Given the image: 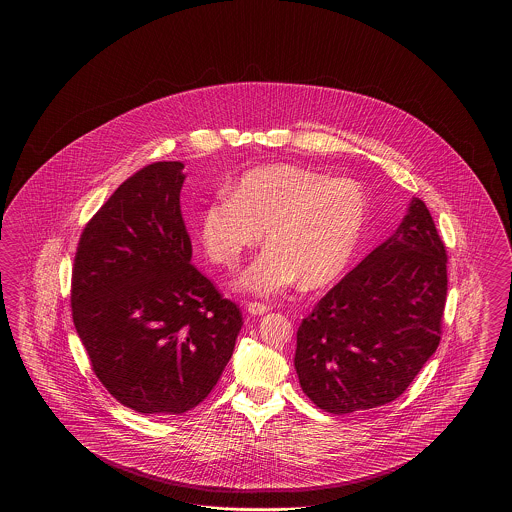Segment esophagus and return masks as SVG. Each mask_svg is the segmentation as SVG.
<instances>
[{
  "instance_id": "esophagus-1",
  "label": "esophagus",
  "mask_w": 512,
  "mask_h": 512,
  "mask_svg": "<svg viewBox=\"0 0 512 512\" xmlns=\"http://www.w3.org/2000/svg\"><path fill=\"white\" fill-rule=\"evenodd\" d=\"M267 311L268 307L267 305H263V303H249V305H247V313H249L251 317H261V315H265Z\"/></svg>"
}]
</instances>
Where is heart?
<instances>
[{
    "label": "heart",
    "mask_w": 512,
    "mask_h": 512,
    "mask_svg": "<svg viewBox=\"0 0 512 512\" xmlns=\"http://www.w3.org/2000/svg\"><path fill=\"white\" fill-rule=\"evenodd\" d=\"M368 195L351 178H330L292 165L245 172L199 215L205 255L219 267H234L251 247H268L242 270L236 292L272 297L301 278L309 290L336 282L365 238Z\"/></svg>",
    "instance_id": "heart-1"
}]
</instances>
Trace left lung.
I'll list each match as a JSON object with an SVG mask.
<instances>
[{
	"instance_id": "8db88e82",
	"label": "left lung",
	"mask_w": 512,
	"mask_h": 512,
	"mask_svg": "<svg viewBox=\"0 0 512 512\" xmlns=\"http://www.w3.org/2000/svg\"><path fill=\"white\" fill-rule=\"evenodd\" d=\"M445 295V245L413 197L390 238L303 318L293 359L301 390L332 414L395 401L438 349Z\"/></svg>"
}]
</instances>
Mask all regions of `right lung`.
Instances as JSON below:
<instances>
[{
	"label": "right lung",
	"mask_w": 512,
	"mask_h": 512,
	"mask_svg": "<svg viewBox=\"0 0 512 512\" xmlns=\"http://www.w3.org/2000/svg\"><path fill=\"white\" fill-rule=\"evenodd\" d=\"M184 180L180 161L130 176L86 224L74 257V328L99 382L136 413L169 416L199 405L244 324L192 265Z\"/></svg>",
	"instance_id": "1"
}]
</instances>
